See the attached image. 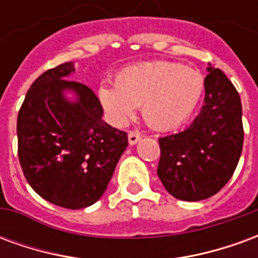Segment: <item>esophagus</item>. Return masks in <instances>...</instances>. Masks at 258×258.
I'll return each instance as SVG.
<instances>
[{"mask_svg":"<svg viewBox=\"0 0 258 258\" xmlns=\"http://www.w3.org/2000/svg\"><path fill=\"white\" fill-rule=\"evenodd\" d=\"M141 140V134L138 131H130L128 133V142L130 145H135Z\"/></svg>","mask_w":258,"mask_h":258,"instance_id":"esophagus-1","label":"esophagus"}]
</instances>
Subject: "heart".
I'll use <instances>...</instances> for the list:
<instances>
[{
	"label": "heart",
	"mask_w": 258,
	"mask_h": 258,
	"mask_svg": "<svg viewBox=\"0 0 258 258\" xmlns=\"http://www.w3.org/2000/svg\"><path fill=\"white\" fill-rule=\"evenodd\" d=\"M205 92V79L194 69L173 62H148L123 69L116 84L99 85L98 98L118 124L133 117L142 105L146 123L173 130L189 120Z\"/></svg>",
	"instance_id": "1"
}]
</instances>
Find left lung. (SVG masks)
Listing matches in <instances>:
<instances>
[{
    "mask_svg": "<svg viewBox=\"0 0 258 258\" xmlns=\"http://www.w3.org/2000/svg\"><path fill=\"white\" fill-rule=\"evenodd\" d=\"M205 105L184 131L159 138L157 175L170 195L198 202L222 189L243 148L242 103L220 69L207 68Z\"/></svg>",
    "mask_w": 258,
    "mask_h": 258,
    "instance_id": "obj_1",
    "label": "left lung"
}]
</instances>
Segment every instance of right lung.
<instances>
[{
    "instance_id": "add662e5",
    "label": "right lung",
    "mask_w": 258,
    "mask_h": 258,
    "mask_svg": "<svg viewBox=\"0 0 258 258\" xmlns=\"http://www.w3.org/2000/svg\"><path fill=\"white\" fill-rule=\"evenodd\" d=\"M73 72V62H66L31 84L18 114V155L42 199L77 210L106 190L128 137L102 120L103 107L90 87L66 80ZM66 89L77 101H68Z\"/></svg>"
}]
</instances>
